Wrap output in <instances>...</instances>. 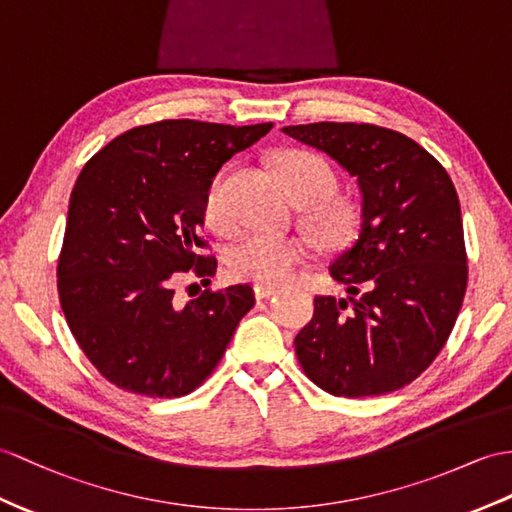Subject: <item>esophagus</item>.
I'll list each match as a JSON object with an SVG mask.
<instances>
[{
    "mask_svg": "<svg viewBox=\"0 0 512 512\" xmlns=\"http://www.w3.org/2000/svg\"><path fill=\"white\" fill-rule=\"evenodd\" d=\"M271 295H276V289H273V286H260V284L254 286V297L256 299H267Z\"/></svg>",
    "mask_w": 512,
    "mask_h": 512,
    "instance_id": "obj_1",
    "label": "esophagus"
}]
</instances>
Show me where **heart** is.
I'll list each match as a JSON object with an SVG mask.
<instances>
[{"label":"heart","mask_w":512,"mask_h":512,"mask_svg":"<svg viewBox=\"0 0 512 512\" xmlns=\"http://www.w3.org/2000/svg\"><path fill=\"white\" fill-rule=\"evenodd\" d=\"M276 171L284 191L297 206H306V221L321 236H341L352 223V206L343 197H334L336 173L328 160L306 152L286 149L276 156ZM226 171L208 184L204 195V221L219 236L234 232L236 219L226 204ZM310 258V245L302 236H278L267 232L245 234L228 256V273L236 280L260 286H278L295 278Z\"/></svg>","instance_id":"obj_1"}]
</instances>
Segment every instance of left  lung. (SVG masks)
<instances>
[{
  "label": "left lung",
  "instance_id": "obj_1",
  "mask_svg": "<svg viewBox=\"0 0 512 512\" xmlns=\"http://www.w3.org/2000/svg\"><path fill=\"white\" fill-rule=\"evenodd\" d=\"M282 132L339 162L363 193L358 239L330 265L352 297H315L313 319L295 336L299 365L336 397L402 389L443 350L467 291L454 184L419 143L373 123Z\"/></svg>",
  "mask_w": 512,
  "mask_h": 512
}]
</instances>
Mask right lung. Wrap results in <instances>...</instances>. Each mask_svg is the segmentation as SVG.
I'll return each mask as SVG.
<instances>
[{
  "label": "right lung",
  "instance_id": "1",
  "mask_svg": "<svg viewBox=\"0 0 512 512\" xmlns=\"http://www.w3.org/2000/svg\"><path fill=\"white\" fill-rule=\"evenodd\" d=\"M273 128L165 119L119 134L73 186L58 256V297L73 339L117 389L182 397L215 371L254 306L249 284L202 291L186 306L176 284H210L215 256L204 195L234 154Z\"/></svg>",
  "mask_w": 512,
  "mask_h": 512
}]
</instances>
